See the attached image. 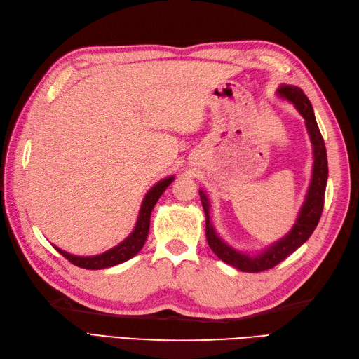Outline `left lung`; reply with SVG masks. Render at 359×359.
<instances>
[{
  "mask_svg": "<svg viewBox=\"0 0 359 359\" xmlns=\"http://www.w3.org/2000/svg\"><path fill=\"white\" fill-rule=\"evenodd\" d=\"M279 94L282 97L288 98L290 102H293L297 111L301 112V116L306 118V125L309 129L311 143H313V156H315V163H313V177H311V185L309 188V194L306 203L301 210V215L297 217L293 230L290 231L284 239L274 243L266 250L265 253H261L256 257H250L247 255H241L238 251L228 247L225 242L217 238V234L212 230L210 224V216H208V202L207 197L201 191V199L205 210V216H207V241L208 245L212 250L220 261H224L228 265H233L234 269L247 273H259L270 270L273 266H276L279 262L284 261L287 256H290L299 248L304 242H306L311 233L315 231V228L321 219L323 208H324V196H325V187H327V175H329V165H327V151H325V143L319 131L313 108H311V103L304 94L301 88L296 86H280Z\"/></svg>",
  "mask_w": 359,
  "mask_h": 359,
  "instance_id": "obj_1",
  "label": "left lung"
}]
</instances>
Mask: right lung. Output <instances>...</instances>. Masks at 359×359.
I'll use <instances>...</instances> for the list:
<instances>
[{"label":"right lung","instance_id":"add662e5","mask_svg":"<svg viewBox=\"0 0 359 359\" xmlns=\"http://www.w3.org/2000/svg\"><path fill=\"white\" fill-rule=\"evenodd\" d=\"M174 177H168L162 182H158L156 187H152L149 189V193L144 196L142 208H140V215L139 220H137V225L134 228V231L131 236H128V239H125L121 243H118L117 247H114L111 250L106 251L103 255L98 256H90V257H79V256H72L66 251L57 248V251L62 256H65L67 261L72 262L74 265L80 266V269H88V270H100V269H108V266L117 265L121 262H126L128 259H131L135 256L142 247L144 245V241L148 238V231H149V219H151V211L154 208L156 202L158 201V197L163 194L168 185L171 184Z\"/></svg>","mask_w":359,"mask_h":359}]
</instances>
